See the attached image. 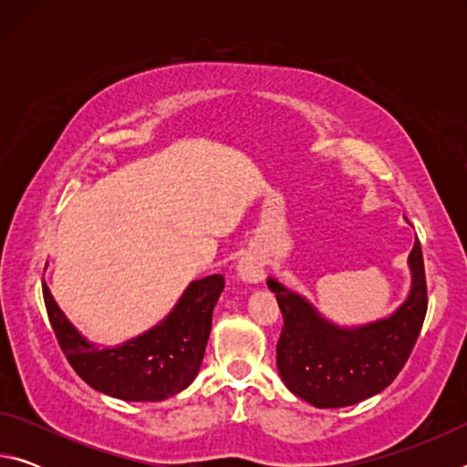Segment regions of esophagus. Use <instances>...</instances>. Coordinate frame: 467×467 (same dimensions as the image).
<instances>
[{
	"instance_id": "esophagus-1",
	"label": "esophagus",
	"mask_w": 467,
	"mask_h": 467,
	"mask_svg": "<svg viewBox=\"0 0 467 467\" xmlns=\"http://www.w3.org/2000/svg\"><path fill=\"white\" fill-rule=\"evenodd\" d=\"M236 272H239V278L243 282H249V284H257L264 280V264L262 259L255 257V255H244L241 262H239V267H236Z\"/></svg>"
}]
</instances>
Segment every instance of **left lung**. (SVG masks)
I'll return each instance as SVG.
<instances>
[{
  "label": "left lung",
  "mask_w": 467,
  "mask_h": 467,
  "mask_svg": "<svg viewBox=\"0 0 467 467\" xmlns=\"http://www.w3.org/2000/svg\"><path fill=\"white\" fill-rule=\"evenodd\" d=\"M412 290L389 319L342 329L275 280L267 286L282 311L275 360L284 385L315 408H344L383 391L410 358L420 336L429 292L420 241L410 253Z\"/></svg>",
  "instance_id": "obj_1"
}]
</instances>
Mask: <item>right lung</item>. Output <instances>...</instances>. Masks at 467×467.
Returning <instances> with one entry per match:
<instances>
[{
	"label": "right lung",
	"instance_id": "right-lung-1",
	"mask_svg": "<svg viewBox=\"0 0 467 467\" xmlns=\"http://www.w3.org/2000/svg\"><path fill=\"white\" fill-rule=\"evenodd\" d=\"M223 288V274L192 282L167 321L107 350H99L78 334L47 284H43V298L59 348L92 389L125 401H156L185 389L195 379Z\"/></svg>",
	"mask_w": 467,
	"mask_h": 467
}]
</instances>
